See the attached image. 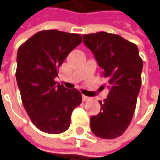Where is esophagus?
Instances as JSON below:
<instances>
[{
  "instance_id": "34e87169",
  "label": "esophagus",
  "mask_w": 160,
  "mask_h": 160,
  "mask_svg": "<svg viewBox=\"0 0 160 160\" xmlns=\"http://www.w3.org/2000/svg\"><path fill=\"white\" fill-rule=\"evenodd\" d=\"M89 99H90V98H89V97H86V96H84V95L82 96V101H83V102H86V101H88Z\"/></svg>"
}]
</instances>
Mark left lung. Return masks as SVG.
<instances>
[{"label": "left lung", "mask_w": 160, "mask_h": 160, "mask_svg": "<svg viewBox=\"0 0 160 160\" xmlns=\"http://www.w3.org/2000/svg\"><path fill=\"white\" fill-rule=\"evenodd\" d=\"M83 42L102 68L110 89L107 98L99 101L100 112L91 117V131L102 139L117 138L129 126L141 88L142 60L138 48L105 32L83 34Z\"/></svg>", "instance_id": "obj_1"}]
</instances>
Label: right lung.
I'll list each match as a JSON object with an SVG mask.
<instances>
[{"label":"right lung","mask_w":160,"mask_h":160,"mask_svg":"<svg viewBox=\"0 0 160 160\" xmlns=\"http://www.w3.org/2000/svg\"><path fill=\"white\" fill-rule=\"evenodd\" d=\"M81 42L77 33L44 30L18 48L16 78L22 102L32 122L44 133L66 131L72 111L81 103L80 91L55 81L59 66Z\"/></svg>","instance_id":"obj_1"}]
</instances>
